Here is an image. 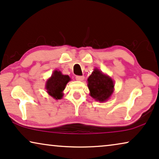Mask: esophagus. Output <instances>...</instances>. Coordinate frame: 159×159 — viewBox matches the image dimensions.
Returning a JSON list of instances; mask_svg holds the SVG:
<instances>
[{
  "label": "esophagus",
  "instance_id": "esophagus-1",
  "mask_svg": "<svg viewBox=\"0 0 159 159\" xmlns=\"http://www.w3.org/2000/svg\"><path fill=\"white\" fill-rule=\"evenodd\" d=\"M76 80H78V81H82V80H84V76H79V75H77L75 77Z\"/></svg>",
  "mask_w": 159,
  "mask_h": 159
}]
</instances>
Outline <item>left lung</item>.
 <instances>
[{
  "mask_svg": "<svg viewBox=\"0 0 159 159\" xmlns=\"http://www.w3.org/2000/svg\"><path fill=\"white\" fill-rule=\"evenodd\" d=\"M88 81L90 95L96 101L100 102L107 101L113 93L114 87L113 80L98 69H94Z\"/></svg>",
  "mask_w": 159,
  "mask_h": 159,
  "instance_id": "left-lung-1",
  "label": "left lung"
}]
</instances>
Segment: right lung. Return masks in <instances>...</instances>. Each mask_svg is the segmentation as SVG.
<instances>
[{"mask_svg": "<svg viewBox=\"0 0 159 159\" xmlns=\"http://www.w3.org/2000/svg\"><path fill=\"white\" fill-rule=\"evenodd\" d=\"M69 80L70 78L68 75H63L61 71L56 70L48 80L45 88L51 96L56 100L61 99L63 97L62 91Z\"/></svg>", "mask_w": 159, "mask_h": 159, "instance_id": "add662e5", "label": "right lung"}]
</instances>
